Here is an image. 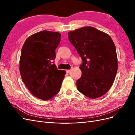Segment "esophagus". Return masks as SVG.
<instances>
[{"mask_svg": "<svg viewBox=\"0 0 135 135\" xmlns=\"http://www.w3.org/2000/svg\"><path fill=\"white\" fill-rule=\"evenodd\" d=\"M70 71H71L70 70H66V73H68H68H69L70 72Z\"/></svg>", "mask_w": 135, "mask_h": 135, "instance_id": "1", "label": "esophagus"}]
</instances>
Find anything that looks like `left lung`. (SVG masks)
I'll return each mask as SVG.
<instances>
[{
	"mask_svg": "<svg viewBox=\"0 0 135 135\" xmlns=\"http://www.w3.org/2000/svg\"><path fill=\"white\" fill-rule=\"evenodd\" d=\"M68 35L83 62L79 67L81 76L76 81L78 90L90 99L103 96L112 86L118 70L112 39L91 26L70 31Z\"/></svg>",
	"mask_w": 135,
	"mask_h": 135,
	"instance_id": "left-lung-1",
	"label": "left lung"
}]
</instances>
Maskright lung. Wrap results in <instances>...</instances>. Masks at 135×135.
<instances>
[{"instance_id":"obj_1","label":"right lung","mask_w":135,"mask_h":135,"mask_svg":"<svg viewBox=\"0 0 135 135\" xmlns=\"http://www.w3.org/2000/svg\"><path fill=\"white\" fill-rule=\"evenodd\" d=\"M58 32L43 30L28 37L21 50L20 72L32 95L43 100L51 99L60 91L66 74L57 70L53 60L61 40Z\"/></svg>"}]
</instances>
